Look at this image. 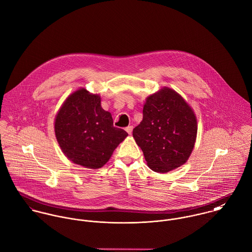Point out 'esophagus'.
<instances>
[{
	"mask_svg": "<svg viewBox=\"0 0 252 252\" xmlns=\"http://www.w3.org/2000/svg\"><path fill=\"white\" fill-rule=\"evenodd\" d=\"M132 129H133V126H128L127 127H126V131L128 134H131Z\"/></svg>",
	"mask_w": 252,
	"mask_h": 252,
	"instance_id": "34e87169",
	"label": "esophagus"
}]
</instances>
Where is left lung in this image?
Segmentation results:
<instances>
[{
  "label": "left lung",
  "instance_id": "8db88e82",
  "mask_svg": "<svg viewBox=\"0 0 252 252\" xmlns=\"http://www.w3.org/2000/svg\"><path fill=\"white\" fill-rule=\"evenodd\" d=\"M197 132L193 108L177 92L163 87L146 98L143 119L132 135L147 165L155 172L165 173L188 160Z\"/></svg>",
  "mask_w": 252,
  "mask_h": 252
}]
</instances>
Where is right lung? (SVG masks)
I'll return each mask as SVG.
<instances>
[{
    "instance_id": "right-lung-1",
    "label": "right lung",
    "mask_w": 252,
    "mask_h": 252,
    "mask_svg": "<svg viewBox=\"0 0 252 252\" xmlns=\"http://www.w3.org/2000/svg\"><path fill=\"white\" fill-rule=\"evenodd\" d=\"M59 147L72 162L86 168H100L128 135L113 126L110 112L101 107V96L85 88L73 92L54 119Z\"/></svg>"
}]
</instances>
